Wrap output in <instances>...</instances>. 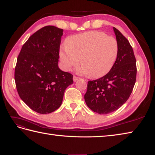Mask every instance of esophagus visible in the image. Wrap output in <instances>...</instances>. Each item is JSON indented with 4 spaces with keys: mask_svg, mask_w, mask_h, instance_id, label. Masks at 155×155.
<instances>
[{
    "mask_svg": "<svg viewBox=\"0 0 155 155\" xmlns=\"http://www.w3.org/2000/svg\"><path fill=\"white\" fill-rule=\"evenodd\" d=\"M78 79H80V78L76 77V76H74V77H73V81L74 82H76L77 81H78Z\"/></svg>",
    "mask_w": 155,
    "mask_h": 155,
    "instance_id": "obj_1",
    "label": "esophagus"
}]
</instances>
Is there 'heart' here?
I'll return each mask as SVG.
<instances>
[{"label":"heart","instance_id":"heart-1","mask_svg":"<svg viewBox=\"0 0 155 155\" xmlns=\"http://www.w3.org/2000/svg\"><path fill=\"white\" fill-rule=\"evenodd\" d=\"M60 51L63 68L67 71L78 65V72L93 78L104 77L110 71L118 54L116 39L101 31H88L71 36Z\"/></svg>","mask_w":155,"mask_h":155}]
</instances>
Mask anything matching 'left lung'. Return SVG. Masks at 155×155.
Returning a JSON list of instances; mask_svg holds the SVG:
<instances>
[{
    "label": "left lung",
    "instance_id": "obj_1",
    "mask_svg": "<svg viewBox=\"0 0 155 155\" xmlns=\"http://www.w3.org/2000/svg\"><path fill=\"white\" fill-rule=\"evenodd\" d=\"M118 54L110 71L104 77L88 82L84 95L87 105L94 112L107 114L118 110L130 96L136 83V61L129 41L115 27Z\"/></svg>",
    "mask_w": 155,
    "mask_h": 155
}]
</instances>
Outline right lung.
I'll use <instances>...</instances> for the list:
<instances>
[{
	"label": "right lung",
	"instance_id": "obj_1",
	"mask_svg": "<svg viewBox=\"0 0 155 155\" xmlns=\"http://www.w3.org/2000/svg\"><path fill=\"white\" fill-rule=\"evenodd\" d=\"M63 29L42 27L29 37L18 56L15 81L20 98L32 110L47 114L62 103L73 76L58 67Z\"/></svg>",
	"mask_w": 155,
	"mask_h": 155
}]
</instances>
